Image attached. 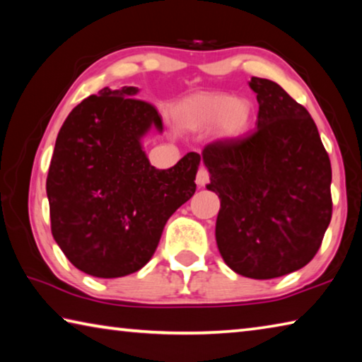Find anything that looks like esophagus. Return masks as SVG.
<instances>
[{
    "label": "esophagus",
    "instance_id": "34e87169",
    "mask_svg": "<svg viewBox=\"0 0 362 362\" xmlns=\"http://www.w3.org/2000/svg\"><path fill=\"white\" fill-rule=\"evenodd\" d=\"M207 182H209V173L204 168H199L198 174H196V183H198V187H204Z\"/></svg>",
    "mask_w": 362,
    "mask_h": 362
}]
</instances>
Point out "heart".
Returning a JSON list of instances; mask_svg holds the SVG:
<instances>
[{"mask_svg": "<svg viewBox=\"0 0 362 362\" xmlns=\"http://www.w3.org/2000/svg\"><path fill=\"white\" fill-rule=\"evenodd\" d=\"M170 115L180 129L194 132L214 127L220 140L241 139L254 122L252 103L225 93L189 94L174 103Z\"/></svg>", "mask_w": 362, "mask_h": 362, "instance_id": "heart-1", "label": "heart"}]
</instances>
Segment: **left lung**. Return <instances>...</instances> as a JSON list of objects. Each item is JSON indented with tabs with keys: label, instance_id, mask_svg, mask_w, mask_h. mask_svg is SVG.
I'll use <instances>...</instances> for the list:
<instances>
[{
	"label": "left lung",
	"instance_id": "left-lung-1",
	"mask_svg": "<svg viewBox=\"0 0 362 362\" xmlns=\"http://www.w3.org/2000/svg\"><path fill=\"white\" fill-rule=\"evenodd\" d=\"M257 129L201 153L220 199L218 252L233 272L273 279L303 268L332 217V169L313 118L278 83L252 76Z\"/></svg>",
	"mask_w": 362,
	"mask_h": 362
}]
</instances>
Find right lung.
Here are the masks:
<instances>
[{"label": "right lung", "mask_w": 362, "mask_h": 362, "mask_svg": "<svg viewBox=\"0 0 362 362\" xmlns=\"http://www.w3.org/2000/svg\"><path fill=\"white\" fill-rule=\"evenodd\" d=\"M139 88H103L71 110L60 127L46 193L51 230L66 259L95 278H121L145 267L169 217L192 198L201 158L189 151L156 169L144 150L156 108Z\"/></svg>", "instance_id": "1"}]
</instances>
